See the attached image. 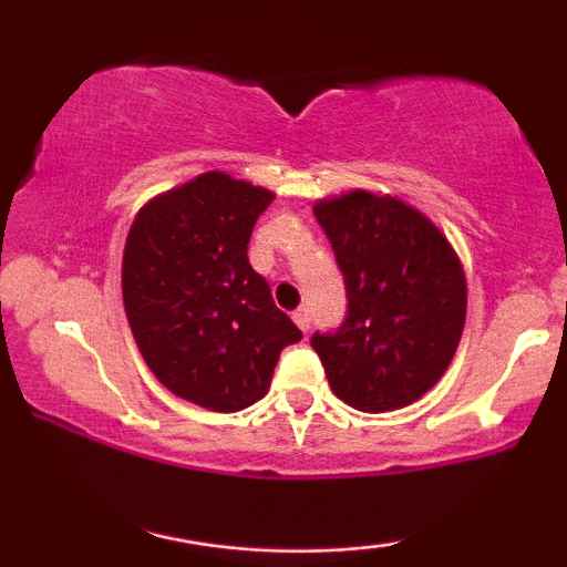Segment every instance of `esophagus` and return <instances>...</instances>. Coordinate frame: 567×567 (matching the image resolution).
Wrapping results in <instances>:
<instances>
[{
    "mask_svg": "<svg viewBox=\"0 0 567 567\" xmlns=\"http://www.w3.org/2000/svg\"><path fill=\"white\" fill-rule=\"evenodd\" d=\"M292 322H296L298 328L303 330V333H309V328H311V315H309V309H296V311H292Z\"/></svg>",
    "mask_w": 567,
    "mask_h": 567,
    "instance_id": "1",
    "label": "esophagus"
}]
</instances>
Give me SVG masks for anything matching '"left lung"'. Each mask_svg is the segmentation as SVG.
<instances>
[{"label":"left lung","instance_id":"8db88e82","mask_svg":"<svg viewBox=\"0 0 567 567\" xmlns=\"http://www.w3.org/2000/svg\"><path fill=\"white\" fill-rule=\"evenodd\" d=\"M347 288V317L311 336L338 400L383 413L424 396L451 365L466 279L432 220L394 197L351 192L315 205Z\"/></svg>","mask_w":567,"mask_h":567}]
</instances>
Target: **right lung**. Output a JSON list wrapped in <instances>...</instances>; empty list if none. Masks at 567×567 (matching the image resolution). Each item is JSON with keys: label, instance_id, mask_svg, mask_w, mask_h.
<instances>
[{"label": "right lung", "instance_id": "obj_1", "mask_svg": "<svg viewBox=\"0 0 567 567\" xmlns=\"http://www.w3.org/2000/svg\"><path fill=\"white\" fill-rule=\"evenodd\" d=\"M271 199L213 171L154 197L127 234L122 296L143 360L173 394L218 413L261 400L279 351L303 338L247 261Z\"/></svg>", "mask_w": 567, "mask_h": 567}]
</instances>
